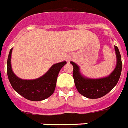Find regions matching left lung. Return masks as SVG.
I'll use <instances>...</instances> for the list:
<instances>
[{"mask_svg": "<svg viewBox=\"0 0 128 128\" xmlns=\"http://www.w3.org/2000/svg\"><path fill=\"white\" fill-rule=\"evenodd\" d=\"M117 64L114 70L108 76L101 78H88L83 76L80 72L79 66L70 62L73 66V78L78 91L88 99H98L102 97L113 89L120 77L122 63L118 48L115 46Z\"/></svg>", "mask_w": 128, "mask_h": 128, "instance_id": "8db88e82", "label": "left lung"}]
</instances>
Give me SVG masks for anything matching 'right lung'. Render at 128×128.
I'll list each match as a JSON object with an SVG mask.
<instances>
[{"label":"right lung","instance_id":"right-lung-1","mask_svg":"<svg viewBox=\"0 0 128 128\" xmlns=\"http://www.w3.org/2000/svg\"><path fill=\"white\" fill-rule=\"evenodd\" d=\"M12 50L10 49L8 56L7 75L13 89L25 99L33 101H42L51 96L55 90L58 73L66 64V61L54 64L45 74L38 78L23 80L12 72L10 64Z\"/></svg>","mask_w":128,"mask_h":128}]
</instances>
